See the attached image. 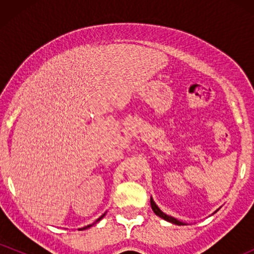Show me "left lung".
Wrapping results in <instances>:
<instances>
[{
  "label": "left lung",
  "mask_w": 254,
  "mask_h": 254,
  "mask_svg": "<svg viewBox=\"0 0 254 254\" xmlns=\"http://www.w3.org/2000/svg\"><path fill=\"white\" fill-rule=\"evenodd\" d=\"M150 205H151V209H153V211L155 212L157 216H160L161 218H164V220L168 221V222H172V223H174V224H178V226H183V224H185V223H183L182 221H178L177 218H174V217H172V216H168V215H166L165 212H162L161 210H160V208L156 205L155 202H154L153 198H150Z\"/></svg>",
  "instance_id": "obj_1"
}]
</instances>
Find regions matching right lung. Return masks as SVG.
Listing matches in <instances>:
<instances>
[{"mask_svg":"<svg viewBox=\"0 0 254 254\" xmlns=\"http://www.w3.org/2000/svg\"><path fill=\"white\" fill-rule=\"evenodd\" d=\"M104 216H105V214L103 215V216H100V217H99V218H98V220H97V221H95V222H98V221H100V220H101V218H103ZM90 226H92V224H89V226H87V227H83V228H81L80 230H83V229H87V228H89V227H90Z\"/></svg>","mask_w":254,"mask_h":254,"instance_id":"add662e5","label":"right lung"}]
</instances>
